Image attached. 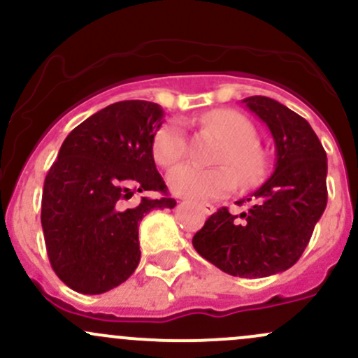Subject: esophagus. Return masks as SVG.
Segmentation results:
<instances>
[{
	"label": "esophagus",
	"mask_w": 358,
	"mask_h": 358,
	"mask_svg": "<svg viewBox=\"0 0 358 358\" xmlns=\"http://www.w3.org/2000/svg\"><path fill=\"white\" fill-rule=\"evenodd\" d=\"M199 208H201V211L205 215H211L215 211V206L210 205V203H201V205H199Z\"/></svg>",
	"instance_id": "1"
}]
</instances>
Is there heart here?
<instances>
[{"label": "heart", "instance_id": "1", "mask_svg": "<svg viewBox=\"0 0 358 358\" xmlns=\"http://www.w3.org/2000/svg\"><path fill=\"white\" fill-rule=\"evenodd\" d=\"M203 126L213 129L225 140L218 150L215 162L225 164L218 167H199L182 164L172 169L167 176L169 187L174 194L193 201H206L232 193L239 184L237 169L242 182L252 184L264 172V155L256 147V129L248 117L237 110H211L201 119ZM152 153L157 164L169 167L179 162L186 153V133L179 121H169L159 128L152 141ZM232 164L231 168L228 165Z\"/></svg>", "mask_w": 358, "mask_h": 358}]
</instances>
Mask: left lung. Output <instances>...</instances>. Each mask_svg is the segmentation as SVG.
Wrapping results in <instances>:
<instances>
[{"label": "left lung", "instance_id": "left-lung-1", "mask_svg": "<svg viewBox=\"0 0 358 358\" xmlns=\"http://www.w3.org/2000/svg\"><path fill=\"white\" fill-rule=\"evenodd\" d=\"M242 103L270 129L275 171L245 198L251 208L241 215L215 211L194 234L193 245L229 275L263 278L294 266L309 244L328 203V159L309 122L287 106L263 95Z\"/></svg>", "mask_w": 358, "mask_h": 358}]
</instances>
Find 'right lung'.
I'll return each mask as SVG.
<instances>
[{
  "label": "right lung",
  "mask_w": 358,
  "mask_h": 358,
  "mask_svg": "<svg viewBox=\"0 0 358 358\" xmlns=\"http://www.w3.org/2000/svg\"><path fill=\"white\" fill-rule=\"evenodd\" d=\"M162 119L159 103H110L61 145L44 180L41 222L52 270L75 292L97 295L126 282L140 263L141 218L176 206L152 153ZM145 190L166 196L125 205Z\"/></svg>",
  "instance_id": "1"
}]
</instances>
